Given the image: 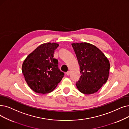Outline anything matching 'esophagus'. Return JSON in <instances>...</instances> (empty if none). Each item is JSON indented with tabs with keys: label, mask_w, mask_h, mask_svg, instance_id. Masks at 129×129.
<instances>
[{
	"label": "esophagus",
	"mask_w": 129,
	"mask_h": 129,
	"mask_svg": "<svg viewBox=\"0 0 129 129\" xmlns=\"http://www.w3.org/2000/svg\"><path fill=\"white\" fill-rule=\"evenodd\" d=\"M66 75H70V71H68L66 72Z\"/></svg>",
	"instance_id": "esophagus-1"
}]
</instances>
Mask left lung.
<instances>
[{
  "mask_svg": "<svg viewBox=\"0 0 129 129\" xmlns=\"http://www.w3.org/2000/svg\"><path fill=\"white\" fill-rule=\"evenodd\" d=\"M80 67L81 76L76 85L81 93L97 92L108 81L110 61L96 46L86 42L72 43Z\"/></svg>",
  "mask_w": 129,
  "mask_h": 129,
  "instance_id": "left-lung-1",
  "label": "left lung"
}]
</instances>
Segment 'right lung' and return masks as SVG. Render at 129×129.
Wrapping results in <instances>:
<instances>
[{"mask_svg":"<svg viewBox=\"0 0 129 129\" xmlns=\"http://www.w3.org/2000/svg\"><path fill=\"white\" fill-rule=\"evenodd\" d=\"M56 43H44L27 56L22 65V73L29 87L36 93L52 92L62 80L64 73L58 69V60L54 58Z\"/></svg>","mask_w":129,"mask_h":129,"instance_id":"1","label":"right lung"}]
</instances>
